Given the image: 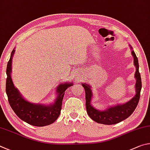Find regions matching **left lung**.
Here are the masks:
<instances>
[{"mask_svg": "<svg viewBox=\"0 0 150 150\" xmlns=\"http://www.w3.org/2000/svg\"><path fill=\"white\" fill-rule=\"evenodd\" d=\"M131 53L134 58V64L136 67L134 78L136 79L135 91L136 94L129 101L124 103L114 105L107 107L105 109L99 110L95 108L91 103L93 98V91L91 87L86 83H82L86 92V107L87 112L91 119L100 124L111 125L119 123L129 117L137 107L140 99V91L142 89V80L140 74L139 72V64L132 46L129 45Z\"/></svg>", "mask_w": 150, "mask_h": 150, "instance_id": "1", "label": "left lung"}]
</instances>
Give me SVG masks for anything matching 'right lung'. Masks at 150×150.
Here are the masks:
<instances>
[{
	"label": "right lung",
	"instance_id": "add662e5",
	"mask_svg": "<svg viewBox=\"0 0 150 150\" xmlns=\"http://www.w3.org/2000/svg\"><path fill=\"white\" fill-rule=\"evenodd\" d=\"M15 53L12 50L6 68V92L10 107L21 120L35 127H45L52 124L59 117L64 91L72 86L73 82L60 83L56 88V98L50 104L33 103L27 101L22 96L12 82V63Z\"/></svg>",
	"mask_w": 150,
	"mask_h": 150
}]
</instances>
